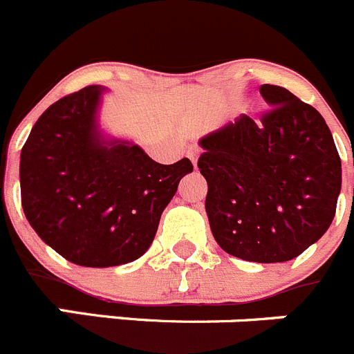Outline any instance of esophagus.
<instances>
[{"instance_id": "34e87169", "label": "esophagus", "mask_w": 354, "mask_h": 354, "mask_svg": "<svg viewBox=\"0 0 354 354\" xmlns=\"http://www.w3.org/2000/svg\"><path fill=\"white\" fill-rule=\"evenodd\" d=\"M187 157L192 160L194 167H197V158H199V150H196V148H190V150L187 151Z\"/></svg>"}]
</instances>
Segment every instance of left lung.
Wrapping results in <instances>:
<instances>
[{"instance_id":"1","label":"left lung","mask_w":354,"mask_h":354,"mask_svg":"<svg viewBox=\"0 0 354 354\" xmlns=\"http://www.w3.org/2000/svg\"><path fill=\"white\" fill-rule=\"evenodd\" d=\"M270 108L255 122L241 115L204 136L199 166L206 213L223 252L248 262H286L328 230L342 169L332 132L288 88L262 85Z\"/></svg>"}]
</instances>
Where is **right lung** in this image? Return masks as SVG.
<instances>
[{
	"label": "right lung",
	"instance_id": "obj_1",
	"mask_svg": "<svg viewBox=\"0 0 354 354\" xmlns=\"http://www.w3.org/2000/svg\"><path fill=\"white\" fill-rule=\"evenodd\" d=\"M104 87L88 85L43 111L21 151V199L28 222L52 250L84 267L140 259L188 158L164 166L131 141L101 132Z\"/></svg>",
	"mask_w": 354,
	"mask_h": 354
}]
</instances>
